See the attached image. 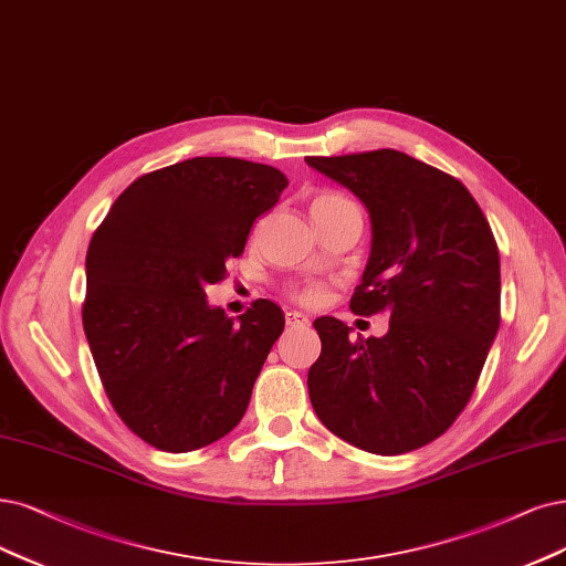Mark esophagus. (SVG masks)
<instances>
[{"label": "esophagus", "instance_id": "obj_1", "mask_svg": "<svg viewBox=\"0 0 566 566\" xmlns=\"http://www.w3.org/2000/svg\"><path fill=\"white\" fill-rule=\"evenodd\" d=\"M286 326L305 328V326H310V319L303 315V312H286Z\"/></svg>", "mask_w": 566, "mask_h": 566}]
</instances>
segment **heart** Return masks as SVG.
I'll use <instances>...</instances> for the list:
<instances>
[{"mask_svg": "<svg viewBox=\"0 0 566 566\" xmlns=\"http://www.w3.org/2000/svg\"><path fill=\"white\" fill-rule=\"evenodd\" d=\"M352 205L343 193L338 191H317L310 200V214L315 221L324 219L331 212H338V209ZM286 294L301 305H317L326 298V284L322 280H305V282H289Z\"/></svg>", "mask_w": 566, "mask_h": 566, "instance_id": "obj_1", "label": "heart"}]
</instances>
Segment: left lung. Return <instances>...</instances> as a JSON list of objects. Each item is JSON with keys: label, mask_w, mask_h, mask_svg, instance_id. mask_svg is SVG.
Instances as JSON below:
<instances>
[{"label": "left lung", "mask_w": 566, "mask_h": 566, "mask_svg": "<svg viewBox=\"0 0 566 566\" xmlns=\"http://www.w3.org/2000/svg\"><path fill=\"white\" fill-rule=\"evenodd\" d=\"M357 196L373 247L349 310L389 315L382 338H349L322 317L310 401L322 424L373 454H403L446 433L478 385L501 322L492 228L469 188L394 149L307 156Z\"/></svg>", "instance_id": "left-lung-1"}]
</instances>
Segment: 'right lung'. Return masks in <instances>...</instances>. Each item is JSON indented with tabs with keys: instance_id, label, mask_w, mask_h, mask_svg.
Returning a JSON list of instances; mask_svg holds the SVG:
<instances>
[{
	"instance_id": "1",
	"label": "right lung",
	"mask_w": 566,
	"mask_h": 566,
	"mask_svg": "<svg viewBox=\"0 0 566 566\" xmlns=\"http://www.w3.org/2000/svg\"><path fill=\"white\" fill-rule=\"evenodd\" d=\"M286 186L263 163L181 160L135 179L93 233L83 331L116 415L144 443L191 452L242 420L284 312L259 298L235 322L205 289Z\"/></svg>"
}]
</instances>
